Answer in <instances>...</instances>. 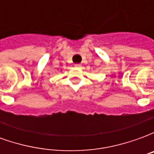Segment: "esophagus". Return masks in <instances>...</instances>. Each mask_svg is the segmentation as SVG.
Listing matches in <instances>:
<instances>
[{
  "instance_id": "34e87169",
  "label": "esophagus",
  "mask_w": 154,
  "mask_h": 154,
  "mask_svg": "<svg viewBox=\"0 0 154 154\" xmlns=\"http://www.w3.org/2000/svg\"><path fill=\"white\" fill-rule=\"evenodd\" d=\"M81 66H82L81 64H75V67H80Z\"/></svg>"
}]
</instances>
